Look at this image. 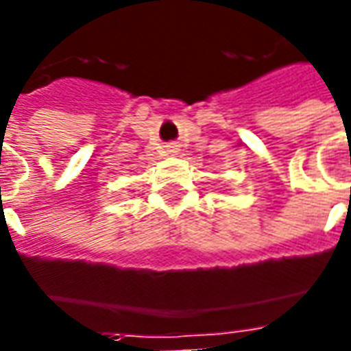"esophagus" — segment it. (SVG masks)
I'll return each instance as SVG.
<instances>
[{
  "label": "esophagus",
  "mask_w": 351,
  "mask_h": 351,
  "mask_svg": "<svg viewBox=\"0 0 351 351\" xmlns=\"http://www.w3.org/2000/svg\"><path fill=\"white\" fill-rule=\"evenodd\" d=\"M178 148H176V145H169L167 146V152H176Z\"/></svg>",
  "instance_id": "34e87169"
}]
</instances>
